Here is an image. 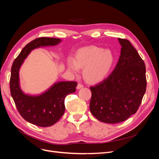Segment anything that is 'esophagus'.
Here are the masks:
<instances>
[{"instance_id":"1","label":"esophagus","mask_w":159,"mask_h":159,"mask_svg":"<svg viewBox=\"0 0 159 159\" xmlns=\"http://www.w3.org/2000/svg\"><path fill=\"white\" fill-rule=\"evenodd\" d=\"M84 87V85L82 84H78V85H77V89H80L81 88H82Z\"/></svg>"}]
</instances>
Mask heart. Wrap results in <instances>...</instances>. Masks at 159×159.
I'll use <instances>...</instances> for the list:
<instances>
[{
	"mask_svg": "<svg viewBox=\"0 0 159 159\" xmlns=\"http://www.w3.org/2000/svg\"><path fill=\"white\" fill-rule=\"evenodd\" d=\"M114 62L115 56L111 50L89 46L78 50L75 59L68 57L66 64L68 70L72 74L78 75L80 68H84L85 79L90 83H98L108 75Z\"/></svg>",
	"mask_w": 159,
	"mask_h": 159,
	"instance_id": "obj_1",
	"label": "heart"
}]
</instances>
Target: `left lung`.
Here are the masks:
<instances>
[{"mask_svg": "<svg viewBox=\"0 0 159 159\" xmlns=\"http://www.w3.org/2000/svg\"><path fill=\"white\" fill-rule=\"evenodd\" d=\"M121 55L112 73L90 87V111L99 121L117 123L137 112L147 88L145 64L129 40L118 38Z\"/></svg>", "mask_w": 159, "mask_h": 159, "instance_id": "obj_1", "label": "left lung"}]
</instances>
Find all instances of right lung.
<instances>
[{"mask_svg":"<svg viewBox=\"0 0 159 159\" xmlns=\"http://www.w3.org/2000/svg\"><path fill=\"white\" fill-rule=\"evenodd\" d=\"M61 42L60 38L46 37L30 42L14 60L11 68V93L18 112L26 121L39 127L52 126L61 117L65 111V98L75 92L77 82L56 81L40 94H28L20 88L19 71L25 60L33 50L54 46Z\"/></svg>","mask_w":159,"mask_h":159,"instance_id":"right-lung-1","label":"right lung"}]
</instances>
